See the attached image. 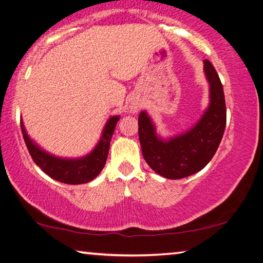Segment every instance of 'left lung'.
Returning <instances> with one entry per match:
<instances>
[{"mask_svg":"<svg viewBox=\"0 0 263 263\" xmlns=\"http://www.w3.org/2000/svg\"><path fill=\"white\" fill-rule=\"evenodd\" d=\"M204 72L210 84V105L190 131L165 142L156 136L146 113L140 112L138 117L139 142L145 162L165 178L181 179L201 171L222 140L227 123L223 86L209 60H204Z\"/></svg>","mask_w":263,"mask_h":263,"instance_id":"left-lung-1","label":"left lung"}]
</instances>
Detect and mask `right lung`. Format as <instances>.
Returning a JSON list of instances; mask_svg holds the SVG:
<instances>
[{"mask_svg":"<svg viewBox=\"0 0 263 263\" xmlns=\"http://www.w3.org/2000/svg\"><path fill=\"white\" fill-rule=\"evenodd\" d=\"M118 120V116L112 117V118L108 119L106 126L104 128L100 142L98 143L96 148L91 154L86 157H82L80 159L58 158V157H54L47 154L44 150H41L27 136L22 121L21 131L31 158H33L34 163L37 166L41 167L42 171H45L49 177L61 183L82 184L96 178L105 166L109 150V142H111L113 131H115Z\"/></svg>","mask_w":263,"mask_h":263,"instance_id":"right-lung-1","label":"right lung"}]
</instances>
